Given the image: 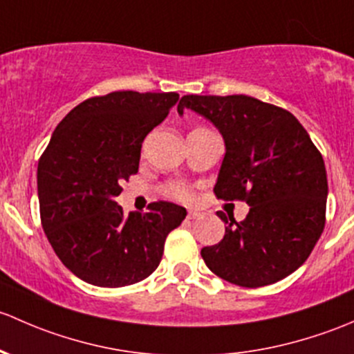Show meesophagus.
<instances>
[{
  "label": "esophagus",
  "instance_id": "esophagus-1",
  "mask_svg": "<svg viewBox=\"0 0 354 354\" xmlns=\"http://www.w3.org/2000/svg\"><path fill=\"white\" fill-rule=\"evenodd\" d=\"M201 216H203V214L199 213V211H189V213H187L189 220H198V218H201Z\"/></svg>",
  "mask_w": 354,
  "mask_h": 354
}]
</instances>
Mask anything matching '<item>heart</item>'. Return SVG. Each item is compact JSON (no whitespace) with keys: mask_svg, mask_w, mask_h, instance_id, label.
Returning <instances> with one entry per match:
<instances>
[{"mask_svg":"<svg viewBox=\"0 0 354 354\" xmlns=\"http://www.w3.org/2000/svg\"><path fill=\"white\" fill-rule=\"evenodd\" d=\"M162 194L177 203H191L194 199V191H192L191 185L180 180L167 182L162 187Z\"/></svg>","mask_w":354,"mask_h":354,"instance_id":"1","label":"heart"}]
</instances>
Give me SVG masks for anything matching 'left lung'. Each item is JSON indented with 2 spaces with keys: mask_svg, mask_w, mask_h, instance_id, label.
I'll use <instances>...</instances> for the list:
<instances>
[{
  "mask_svg": "<svg viewBox=\"0 0 354 354\" xmlns=\"http://www.w3.org/2000/svg\"><path fill=\"white\" fill-rule=\"evenodd\" d=\"M198 112L223 134L225 153L214 196L245 201V220L218 211L225 236L204 247L207 268L232 285L268 286L297 271L326 227L324 158L291 112L247 95H184L177 105Z\"/></svg>",
  "mask_w": 354,
  "mask_h": 354,
  "instance_id": "1",
  "label": "left lung"
}]
</instances>
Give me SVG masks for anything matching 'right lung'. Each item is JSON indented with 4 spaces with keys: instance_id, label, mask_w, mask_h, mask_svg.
Returning a JSON list of instances; mask_svg holds the SVG:
<instances>
[{
    "instance_id": "1",
    "label": "right lung",
    "mask_w": 354,
    "mask_h": 354,
    "mask_svg": "<svg viewBox=\"0 0 354 354\" xmlns=\"http://www.w3.org/2000/svg\"><path fill=\"white\" fill-rule=\"evenodd\" d=\"M178 93L133 90L86 98L54 129L37 167L41 223L64 266L90 285L121 288L158 268L187 211L174 203L129 213L114 201L138 174L141 145Z\"/></svg>"
}]
</instances>
